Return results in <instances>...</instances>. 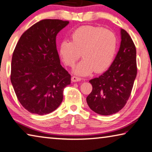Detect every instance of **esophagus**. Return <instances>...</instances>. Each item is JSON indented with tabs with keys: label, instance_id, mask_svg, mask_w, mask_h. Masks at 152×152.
<instances>
[{
	"label": "esophagus",
	"instance_id": "1",
	"mask_svg": "<svg viewBox=\"0 0 152 152\" xmlns=\"http://www.w3.org/2000/svg\"><path fill=\"white\" fill-rule=\"evenodd\" d=\"M81 80V78L78 77L76 76H73L71 77V81L73 82H77V81H80Z\"/></svg>",
	"mask_w": 152,
	"mask_h": 152
}]
</instances>
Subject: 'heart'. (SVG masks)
<instances>
[{
  "instance_id": "heart-1",
  "label": "heart",
  "mask_w": 152,
  "mask_h": 152,
  "mask_svg": "<svg viewBox=\"0 0 152 152\" xmlns=\"http://www.w3.org/2000/svg\"><path fill=\"white\" fill-rule=\"evenodd\" d=\"M71 42L60 44V54L67 66L73 67L81 56L83 59L75 69V73L87 76L95 71L101 73L110 66L117 48V39L113 32L102 27L85 26L72 33Z\"/></svg>"
}]
</instances>
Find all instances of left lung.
Listing matches in <instances>:
<instances>
[{
    "mask_svg": "<svg viewBox=\"0 0 152 152\" xmlns=\"http://www.w3.org/2000/svg\"><path fill=\"white\" fill-rule=\"evenodd\" d=\"M121 36L120 48L110 66L89 81L93 89L87 97V103L91 110L101 115L115 114L125 106L137 76L135 46L125 29H121Z\"/></svg>",
    "mask_w": 152,
    "mask_h": 152,
    "instance_id": "left-lung-1",
    "label": "left lung"
}]
</instances>
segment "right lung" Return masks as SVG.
<instances>
[{
	"mask_svg": "<svg viewBox=\"0 0 152 152\" xmlns=\"http://www.w3.org/2000/svg\"><path fill=\"white\" fill-rule=\"evenodd\" d=\"M69 23L44 19L22 34L14 50L11 81L17 98L32 114L44 115L58 108L71 75L61 66L56 37Z\"/></svg>",
	"mask_w": 152,
	"mask_h": 152,
	"instance_id": "add662e5",
	"label": "right lung"
}]
</instances>
